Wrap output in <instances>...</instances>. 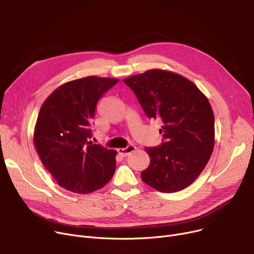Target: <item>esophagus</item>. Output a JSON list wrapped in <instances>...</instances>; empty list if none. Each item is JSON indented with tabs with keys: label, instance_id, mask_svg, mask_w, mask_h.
Instances as JSON below:
<instances>
[{
	"label": "esophagus",
	"instance_id": "esophagus-1",
	"mask_svg": "<svg viewBox=\"0 0 254 254\" xmlns=\"http://www.w3.org/2000/svg\"><path fill=\"white\" fill-rule=\"evenodd\" d=\"M136 150V146H134V145H128L127 148H119L117 151H118V153L122 155V156H127V155H128L130 152H132V151H135Z\"/></svg>",
	"mask_w": 254,
	"mask_h": 254
}]
</instances>
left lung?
<instances>
[{
    "instance_id": "8db88e82",
    "label": "left lung",
    "mask_w": 254,
    "mask_h": 254,
    "mask_svg": "<svg viewBox=\"0 0 254 254\" xmlns=\"http://www.w3.org/2000/svg\"><path fill=\"white\" fill-rule=\"evenodd\" d=\"M148 118L163 122L166 141L145 148L149 167L141 179L162 192L190 186L205 169L214 149V114L204 93L177 73L152 69L124 79Z\"/></svg>"
}]
</instances>
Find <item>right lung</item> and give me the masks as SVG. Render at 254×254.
Wrapping results in <instances>:
<instances>
[{
    "mask_svg": "<svg viewBox=\"0 0 254 254\" xmlns=\"http://www.w3.org/2000/svg\"><path fill=\"white\" fill-rule=\"evenodd\" d=\"M119 81L87 76L59 86L39 111L34 145L44 167L63 189L90 193L113 177L117 151L89 141L97 103Z\"/></svg>",
    "mask_w": 254,
    "mask_h": 254,
    "instance_id": "1",
    "label": "right lung"
}]
</instances>
